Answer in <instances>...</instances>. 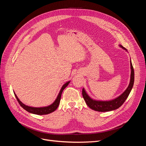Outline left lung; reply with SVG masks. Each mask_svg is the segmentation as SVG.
I'll list each match as a JSON object with an SVG mask.
<instances>
[{
    "label": "left lung",
    "instance_id": "8db88e82",
    "mask_svg": "<svg viewBox=\"0 0 146 146\" xmlns=\"http://www.w3.org/2000/svg\"><path fill=\"white\" fill-rule=\"evenodd\" d=\"M123 49L127 50L126 48L123 47L121 45H119ZM130 66H131V76H130V82L129 83V85L127 88V90L123 92V93L119 96L118 98H116L115 99H113L112 100L110 101H98L92 99L90 97L88 96L84 88L82 90V95L83 98L85 100L86 104L92 110H95L97 111H100V112H105V111H110L117 109L121 106L124 103V102L127 99V98L129 96L130 92L133 88V83H134V77H135V74H134V69L132 66V63L130 60Z\"/></svg>",
    "mask_w": 146,
    "mask_h": 146
}]
</instances>
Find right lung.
I'll return each mask as SVG.
<instances>
[{
    "label": "right lung",
    "instance_id": "add662e5",
    "mask_svg": "<svg viewBox=\"0 0 146 146\" xmlns=\"http://www.w3.org/2000/svg\"><path fill=\"white\" fill-rule=\"evenodd\" d=\"M70 83V82H68L67 83H66L64 85H63V86L61 88V89L59 92V94L57 96V98L56 99V100H55V102L52 104H51L50 105L48 106V107H40V108H35V107H29L27 105H24L23 103H22L19 100V99L17 98V96L16 95L15 93V97L16 98L19 104H20V105L23 107L24 110H25L26 111H27L28 112L30 113H33V114H38V115H44V114H47L51 113L52 112H54V111L57 109L58 108V105L60 104V99H61V94H62V92L63 91V90H64V88H66V87L68 85V84Z\"/></svg>",
    "mask_w": 146,
    "mask_h": 146
}]
</instances>
